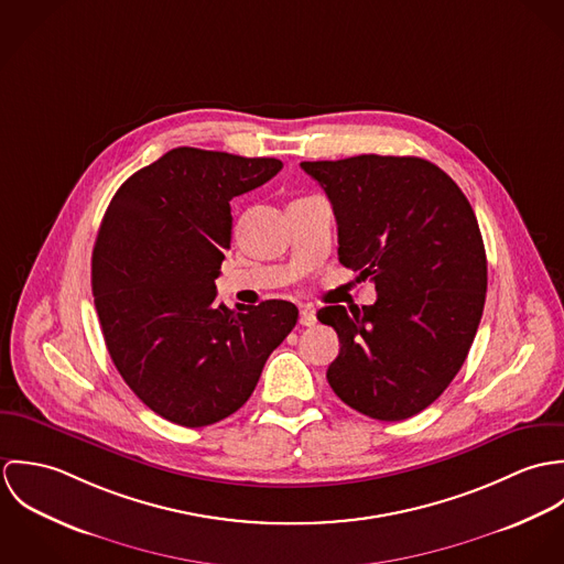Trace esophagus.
Listing matches in <instances>:
<instances>
[{"label":"esophagus","mask_w":564,"mask_h":564,"mask_svg":"<svg viewBox=\"0 0 564 564\" xmlns=\"http://www.w3.org/2000/svg\"><path fill=\"white\" fill-rule=\"evenodd\" d=\"M300 323L306 325V327H311V325L317 323V315H315V311H313L311 306H302V311H300Z\"/></svg>","instance_id":"1"}]
</instances>
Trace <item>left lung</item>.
Wrapping results in <instances>:
<instances>
[{"mask_svg": "<svg viewBox=\"0 0 564 564\" xmlns=\"http://www.w3.org/2000/svg\"><path fill=\"white\" fill-rule=\"evenodd\" d=\"M302 169L332 204L340 264L378 291L362 313H317L340 340L327 382L371 419H408L449 387L482 319L486 251L476 213L458 184L423 159L362 154Z\"/></svg>", "mask_w": 564, "mask_h": 564, "instance_id": "obj_1", "label": "left lung"}]
</instances>
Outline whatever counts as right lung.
Here are the masks:
<instances>
[{"label":"right lung","instance_id":"right-lung-1","mask_svg":"<svg viewBox=\"0 0 564 564\" xmlns=\"http://www.w3.org/2000/svg\"><path fill=\"white\" fill-rule=\"evenodd\" d=\"M282 162L175 148L130 175L93 247V297L108 354L134 395L162 419L204 427L253 393L269 354L297 323L284 300L217 304L232 241L230 199Z\"/></svg>","mask_w":564,"mask_h":564}]
</instances>
